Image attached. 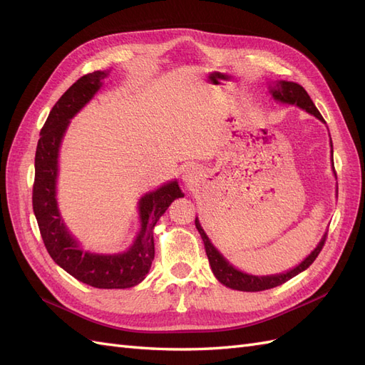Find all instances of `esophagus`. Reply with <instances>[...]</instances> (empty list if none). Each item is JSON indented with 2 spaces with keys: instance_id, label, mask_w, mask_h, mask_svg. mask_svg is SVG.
Segmentation results:
<instances>
[{
  "instance_id": "esophagus-1",
  "label": "esophagus",
  "mask_w": 365,
  "mask_h": 365,
  "mask_svg": "<svg viewBox=\"0 0 365 365\" xmlns=\"http://www.w3.org/2000/svg\"><path fill=\"white\" fill-rule=\"evenodd\" d=\"M195 176H196V168H195V165H187L185 170H184V175H182V180L185 182H193Z\"/></svg>"
}]
</instances>
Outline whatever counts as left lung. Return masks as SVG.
<instances>
[{"mask_svg": "<svg viewBox=\"0 0 365 365\" xmlns=\"http://www.w3.org/2000/svg\"><path fill=\"white\" fill-rule=\"evenodd\" d=\"M268 88H269V93H271L272 98L277 103L292 105V106L300 108V109H303V111L309 113L311 115L317 117L319 121L326 123L324 118L322 117V114H319L317 106L314 105L311 97H309V94L306 93V90L302 85H298L295 82H288V81H274V82H269ZM330 152H332V157H334L332 140H330ZM332 169H334V158H332ZM334 175L336 176L335 170H334ZM195 225H196L197 233L201 235L207 257L210 262V267H212V271L215 274V277L217 279V282H220L230 289L244 291V292H259V291L275 288V286H280L284 282H288L292 277H295V275L306 271L309 267H311L312 262L317 259L319 251H322L326 236H327V231H326L323 237L319 239L317 247L311 251V254H307V256L300 263L295 264L294 268L284 271V272H279V274L254 275V274H248V272L237 269L222 256V254L217 251V248L212 244V240L208 239L197 216L195 219Z\"/></svg>", "mask_w": 365, "mask_h": 365, "instance_id": "left-lung-1", "label": "left lung"}]
</instances>
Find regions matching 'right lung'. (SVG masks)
<instances>
[{
    "instance_id": "right-lung-1",
    "label": "right lung",
    "mask_w": 365,
    "mask_h": 365,
    "mask_svg": "<svg viewBox=\"0 0 365 365\" xmlns=\"http://www.w3.org/2000/svg\"><path fill=\"white\" fill-rule=\"evenodd\" d=\"M111 70L82 76L53 106L41 129L35 157L33 212L43 244L51 259L74 279L98 289H126L146 279L155 257L153 233L157 220L184 193L176 180L164 182L140 197L137 204L140 230L130 247L121 252H93L85 250L68 227L58 205L59 153L71 118L93 101Z\"/></svg>"
}]
</instances>
